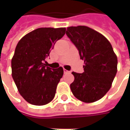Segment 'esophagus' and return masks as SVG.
<instances>
[{
  "instance_id": "esophagus-1",
  "label": "esophagus",
  "mask_w": 130,
  "mask_h": 130,
  "mask_svg": "<svg viewBox=\"0 0 130 130\" xmlns=\"http://www.w3.org/2000/svg\"><path fill=\"white\" fill-rule=\"evenodd\" d=\"M68 72H70V71H68V70H67L64 69V73L66 74V73H68Z\"/></svg>"
}]
</instances>
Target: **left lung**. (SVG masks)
<instances>
[{
	"mask_svg": "<svg viewBox=\"0 0 130 130\" xmlns=\"http://www.w3.org/2000/svg\"><path fill=\"white\" fill-rule=\"evenodd\" d=\"M66 35L84 60L83 73L73 72L70 88L75 98L86 103L100 100L111 87L117 72L118 59L109 40L85 26L67 28Z\"/></svg>",
	"mask_w": 130,
	"mask_h": 130,
	"instance_id": "8db88e82",
	"label": "left lung"
}]
</instances>
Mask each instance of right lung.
Returning a JSON list of instances; mask_svg holds the SVG:
<instances>
[{
    "instance_id": "add662e5",
    "label": "right lung",
    "mask_w": 130,
    "mask_h": 130,
    "mask_svg": "<svg viewBox=\"0 0 130 130\" xmlns=\"http://www.w3.org/2000/svg\"><path fill=\"white\" fill-rule=\"evenodd\" d=\"M65 30V28H40L24 36L16 46L12 76L20 95L28 103L42 106L54 98L63 69L47 67L46 58Z\"/></svg>"
}]
</instances>
